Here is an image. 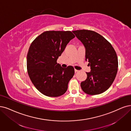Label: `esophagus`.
Segmentation results:
<instances>
[{
    "mask_svg": "<svg viewBox=\"0 0 131 131\" xmlns=\"http://www.w3.org/2000/svg\"><path fill=\"white\" fill-rule=\"evenodd\" d=\"M74 72H75V73H77V72H78V71L75 69V70H74Z\"/></svg>",
    "mask_w": 131,
    "mask_h": 131,
    "instance_id": "obj_1",
    "label": "esophagus"
}]
</instances>
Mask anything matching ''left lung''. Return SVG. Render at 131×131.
<instances>
[{"instance_id": "1", "label": "left lung", "mask_w": 131, "mask_h": 131, "mask_svg": "<svg viewBox=\"0 0 131 131\" xmlns=\"http://www.w3.org/2000/svg\"><path fill=\"white\" fill-rule=\"evenodd\" d=\"M72 32L84 45L85 60L91 69L90 72H86L87 79L81 83L82 90L89 95L104 92L112 84L117 73L118 61L114 48L104 37L93 31Z\"/></svg>"}]
</instances>
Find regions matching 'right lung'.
<instances>
[{"label": "right lung", "instance_id": "add662e5", "mask_svg": "<svg viewBox=\"0 0 131 131\" xmlns=\"http://www.w3.org/2000/svg\"><path fill=\"white\" fill-rule=\"evenodd\" d=\"M74 37L69 31H47L31 43L27 55V73L34 86L43 95L57 97L66 92L74 69L72 66L62 68L57 60Z\"/></svg>", "mask_w": 131, "mask_h": 131}]
</instances>
